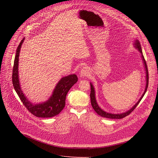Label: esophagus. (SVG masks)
<instances>
[{
    "label": "esophagus",
    "mask_w": 158,
    "mask_h": 158,
    "mask_svg": "<svg viewBox=\"0 0 158 158\" xmlns=\"http://www.w3.org/2000/svg\"><path fill=\"white\" fill-rule=\"evenodd\" d=\"M79 75L81 77H85L86 76H88L89 75V70L88 68H83L80 71Z\"/></svg>",
    "instance_id": "esophagus-1"
}]
</instances>
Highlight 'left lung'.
<instances>
[{
    "mask_svg": "<svg viewBox=\"0 0 158 158\" xmlns=\"http://www.w3.org/2000/svg\"><path fill=\"white\" fill-rule=\"evenodd\" d=\"M134 47L138 50V52L141 54V57H142V61H143V64L144 65V69H145V81H146V84H145V90L144 92L142 94V97L139 98V99L138 100V101L132 106L130 110H129L128 111L123 112L122 113H108L106 112L105 111H104L101 108V107L99 106L97 104V100H96V97H95V90L94 88V86L93 85V84L92 82H90V86H91V92H90V98H91V104H92V106L93 107L94 110H95V111L98 114L101 116L102 117H105L107 118H111V119H120V118H123L124 117H126V116H127L128 114H129L132 111H133L135 107L138 106V104L139 103V102L142 100V98H143V97L144 96L145 92H147V89L148 88V70H147V66L146 64V61H145L144 57L142 53V47H141V45L139 41H138V40L136 39L134 41Z\"/></svg>",
    "mask_w": 158,
    "mask_h": 158,
    "instance_id": "8db88e82",
    "label": "left lung"
}]
</instances>
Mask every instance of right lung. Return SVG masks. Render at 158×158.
Masks as SVG:
<instances>
[{
    "label": "right lung",
    "instance_id": "1",
    "mask_svg": "<svg viewBox=\"0 0 158 158\" xmlns=\"http://www.w3.org/2000/svg\"><path fill=\"white\" fill-rule=\"evenodd\" d=\"M25 38L22 39L17 49L14 61L13 69L12 81L14 88L20 97L21 101L26 106L28 111L37 117L50 118L59 114L65 106L66 96L70 89L78 81L76 74H70L68 76L62 77L57 82L53 90L52 94L48 100L38 104H33L28 100L22 90L19 76V61L20 48L24 41Z\"/></svg>",
    "mask_w": 158,
    "mask_h": 158
}]
</instances>
